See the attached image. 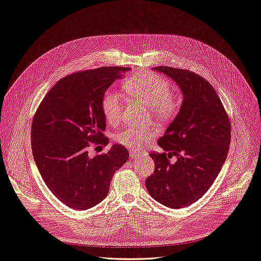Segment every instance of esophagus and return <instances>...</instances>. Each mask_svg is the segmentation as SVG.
Masks as SVG:
<instances>
[{"instance_id": "1", "label": "esophagus", "mask_w": 261, "mask_h": 261, "mask_svg": "<svg viewBox=\"0 0 261 261\" xmlns=\"http://www.w3.org/2000/svg\"><path fill=\"white\" fill-rule=\"evenodd\" d=\"M129 155H130V157L132 158H137V157H139L140 155H142V154H140V153H136V152H129Z\"/></svg>"}]
</instances>
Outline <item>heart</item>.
Instances as JSON below:
<instances>
[{
  "mask_svg": "<svg viewBox=\"0 0 261 261\" xmlns=\"http://www.w3.org/2000/svg\"><path fill=\"white\" fill-rule=\"evenodd\" d=\"M124 88L129 95L150 107L155 118L160 121L174 119L180 108L179 98L171 93L169 81L150 71H140L124 82ZM101 109L106 122L110 125H117L123 115V98L114 90H106L102 96ZM155 132L126 128L115 135L119 144L132 151H138L154 137Z\"/></svg>",
  "mask_w": 261,
  "mask_h": 261,
  "instance_id": "b5f03b06",
  "label": "heart"
}]
</instances>
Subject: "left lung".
Here are the masks:
<instances>
[{
    "instance_id": "obj_1",
    "label": "left lung",
    "mask_w": 261,
    "mask_h": 261,
    "mask_svg": "<svg viewBox=\"0 0 261 261\" xmlns=\"http://www.w3.org/2000/svg\"><path fill=\"white\" fill-rule=\"evenodd\" d=\"M182 93L175 119L157 143L164 153H151L155 171L145 180L150 195L169 208L187 207L212 187L224 165L230 143V122L214 87L197 74L155 67ZM177 157L171 164L169 158Z\"/></svg>"
}]
</instances>
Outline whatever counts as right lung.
Segmentation results:
<instances>
[{"mask_svg": "<svg viewBox=\"0 0 261 261\" xmlns=\"http://www.w3.org/2000/svg\"><path fill=\"white\" fill-rule=\"evenodd\" d=\"M129 68L103 67L72 73L48 90L32 123L35 164L52 193L70 208L89 209L107 196L115 172L126 163L125 147L89 157L92 143H107L101 109L104 92Z\"/></svg>", "mask_w": 261, "mask_h": 261, "instance_id": "add662e5", "label": "right lung"}]
</instances>
